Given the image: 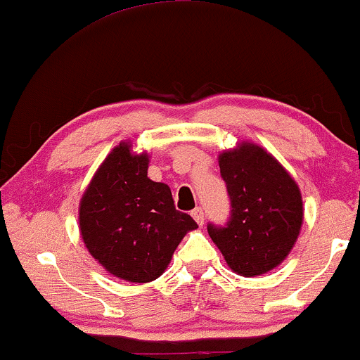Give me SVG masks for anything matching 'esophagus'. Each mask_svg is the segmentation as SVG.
I'll return each mask as SVG.
<instances>
[{"label":"esophagus","mask_w":360,"mask_h":360,"mask_svg":"<svg viewBox=\"0 0 360 360\" xmlns=\"http://www.w3.org/2000/svg\"><path fill=\"white\" fill-rule=\"evenodd\" d=\"M191 214H193L194 220H196L198 225H203V223H205V212H203V208H200V206H198V208L193 210Z\"/></svg>","instance_id":"obj_1"}]
</instances>
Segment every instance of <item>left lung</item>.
Here are the masks:
<instances>
[{
    "instance_id": "8db88e82",
    "label": "left lung",
    "mask_w": 360,
    "mask_h": 360,
    "mask_svg": "<svg viewBox=\"0 0 360 360\" xmlns=\"http://www.w3.org/2000/svg\"><path fill=\"white\" fill-rule=\"evenodd\" d=\"M218 162L232 210L225 225L208 223L210 237L237 274H264L286 259L300 235L298 184L254 143L223 152Z\"/></svg>"
}]
</instances>
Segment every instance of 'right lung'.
Returning <instances> with one entry per match:
<instances>
[{"mask_svg":"<svg viewBox=\"0 0 360 360\" xmlns=\"http://www.w3.org/2000/svg\"><path fill=\"white\" fill-rule=\"evenodd\" d=\"M130 143L111 150L86 189L79 206L82 240L110 274L148 283L166 271L186 232L198 229L177 212L171 189L147 177V154Z\"/></svg>","mask_w":360,"mask_h":360,"instance_id":"add662e5","label":"right lung"}]
</instances>
